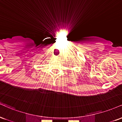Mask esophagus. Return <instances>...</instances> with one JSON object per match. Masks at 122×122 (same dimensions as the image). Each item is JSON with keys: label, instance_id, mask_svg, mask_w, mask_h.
Wrapping results in <instances>:
<instances>
[{"label": "esophagus", "instance_id": "34e87169", "mask_svg": "<svg viewBox=\"0 0 122 122\" xmlns=\"http://www.w3.org/2000/svg\"><path fill=\"white\" fill-rule=\"evenodd\" d=\"M56 59H58V57H56Z\"/></svg>", "mask_w": 122, "mask_h": 122}]
</instances>
